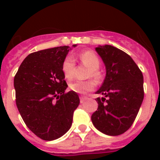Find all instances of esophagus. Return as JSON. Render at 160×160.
I'll list each match as a JSON object with an SVG mask.
<instances>
[{
  "instance_id": "1",
  "label": "esophagus",
  "mask_w": 160,
  "mask_h": 160,
  "mask_svg": "<svg viewBox=\"0 0 160 160\" xmlns=\"http://www.w3.org/2000/svg\"><path fill=\"white\" fill-rule=\"evenodd\" d=\"M87 98L86 96H80V102L83 103L86 100H87Z\"/></svg>"
}]
</instances>
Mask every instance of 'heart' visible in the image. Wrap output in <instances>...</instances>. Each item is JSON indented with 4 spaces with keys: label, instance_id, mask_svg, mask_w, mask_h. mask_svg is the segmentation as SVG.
<instances>
[{
    "label": "heart",
    "instance_id": "heart-1",
    "mask_svg": "<svg viewBox=\"0 0 160 160\" xmlns=\"http://www.w3.org/2000/svg\"><path fill=\"white\" fill-rule=\"evenodd\" d=\"M79 58L82 62L90 70L88 77H92L94 80L99 82L102 76L101 72L98 70V68L100 67V60L97 55L93 51L88 50L80 53ZM74 67H75V63L73 57L67 56L65 58L62 65V70L64 77L68 80H71L74 76ZM69 87L72 91L78 94H85L94 90L95 87V82L92 79L87 81H75L70 83Z\"/></svg>",
    "mask_w": 160,
    "mask_h": 160
}]
</instances>
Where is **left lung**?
Here are the masks:
<instances>
[{"label": "left lung", "instance_id": "left-lung-1", "mask_svg": "<svg viewBox=\"0 0 160 160\" xmlns=\"http://www.w3.org/2000/svg\"><path fill=\"white\" fill-rule=\"evenodd\" d=\"M95 50L106 66V78L96 94L98 110L91 115L94 126L107 135L128 131L138 114L144 97L143 76L131 56L110 45Z\"/></svg>", "mask_w": 160, "mask_h": 160}]
</instances>
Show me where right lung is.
Returning <instances> with one entry per match:
<instances>
[{"label": "right lung", "mask_w": 160, "mask_h": 160, "mask_svg": "<svg viewBox=\"0 0 160 160\" xmlns=\"http://www.w3.org/2000/svg\"><path fill=\"white\" fill-rule=\"evenodd\" d=\"M70 49L64 46L30 53L14 77L20 114L28 128L43 140L57 139L70 130L80 102L77 93H66L68 86L62 65Z\"/></svg>", "instance_id": "add662e5"}]
</instances>
